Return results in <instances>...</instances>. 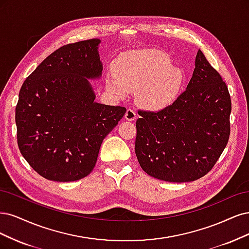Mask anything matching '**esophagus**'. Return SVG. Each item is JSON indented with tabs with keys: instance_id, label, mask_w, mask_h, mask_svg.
<instances>
[{
	"instance_id": "1",
	"label": "esophagus",
	"mask_w": 249,
	"mask_h": 249,
	"mask_svg": "<svg viewBox=\"0 0 249 249\" xmlns=\"http://www.w3.org/2000/svg\"><path fill=\"white\" fill-rule=\"evenodd\" d=\"M125 119L128 120V121H133V120L136 119L135 111L131 108H128L125 113Z\"/></svg>"
}]
</instances>
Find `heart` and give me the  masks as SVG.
<instances>
[{
  "label": "heart",
  "mask_w": 249,
  "mask_h": 249,
  "mask_svg": "<svg viewBox=\"0 0 249 249\" xmlns=\"http://www.w3.org/2000/svg\"><path fill=\"white\" fill-rule=\"evenodd\" d=\"M170 64V58L161 52H130L114 64V76L107 79V87L120 96L126 91H139L138 98L143 107L162 109L177 98L184 79L182 70Z\"/></svg>",
  "instance_id": "heart-1"
}]
</instances>
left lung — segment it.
I'll return each instance as SVG.
<instances>
[{
    "instance_id": "left-lung-1",
    "label": "left lung",
    "mask_w": 249,
    "mask_h": 249,
    "mask_svg": "<svg viewBox=\"0 0 249 249\" xmlns=\"http://www.w3.org/2000/svg\"><path fill=\"white\" fill-rule=\"evenodd\" d=\"M231 96L202 51L186 90L158 111L139 110L135 154L151 177L191 182L209 173L229 142Z\"/></svg>"
}]
</instances>
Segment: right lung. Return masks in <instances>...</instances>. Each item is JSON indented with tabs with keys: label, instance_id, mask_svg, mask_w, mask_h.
<instances>
[{
	"label": "right lung",
	"instance_id": "1",
	"mask_svg": "<svg viewBox=\"0 0 249 249\" xmlns=\"http://www.w3.org/2000/svg\"><path fill=\"white\" fill-rule=\"evenodd\" d=\"M99 39L66 44L51 53L23 82L15 108L21 155L43 178H85L97 161L104 138L126 108L95 102L88 78H99Z\"/></svg>",
	"mask_w": 249,
	"mask_h": 249
}]
</instances>
